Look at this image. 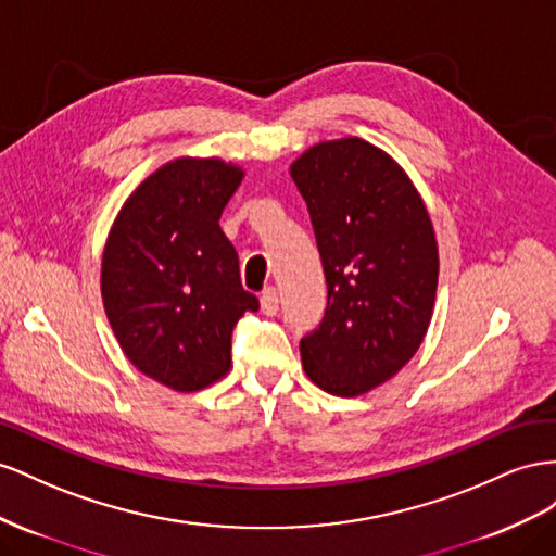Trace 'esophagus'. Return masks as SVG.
<instances>
[{"label":"esophagus","instance_id":"1","mask_svg":"<svg viewBox=\"0 0 556 556\" xmlns=\"http://www.w3.org/2000/svg\"><path fill=\"white\" fill-rule=\"evenodd\" d=\"M261 309L265 314H277L279 312V295H277V289L275 287H267L263 293H261Z\"/></svg>","mask_w":556,"mask_h":556}]
</instances>
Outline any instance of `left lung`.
I'll return each instance as SVG.
<instances>
[{
    "instance_id": "left-lung-1",
    "label": "left lung",
    "mask_w": 556,
    "mask_h": 556,
    "mask_svg": "<svg viewBox=\"0 0 556 556\" xmlns=\"http://www.w3.org/2000/svg\"><path fill=\"white\" fill-rule=\"evenodd\" d=\"M291 177L319 247L328 300L300 340L307 377L332 395L384 384L415 356L431 324L438 244L415 186L358 137L300 155Z\"/></svg>"
}]
</instances>
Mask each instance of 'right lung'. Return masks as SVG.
<instances>
[{"label":"right lung","instance_id":"obj_1","mask_svg":"<svg viewBox=\"0 0 556 556\" xmlns=\"http://www.w3.org/2000/svg\"><path fill=\"white\" fill-rule=\"evenodd\" d=\"M242 169L224 161L163 165L123 204L102 258L109 324L132 366L177 391L230 370L232 328L258 298L218 226Z\"/></svg>","mask_w":556,"mask_h":556}]
</instances>
